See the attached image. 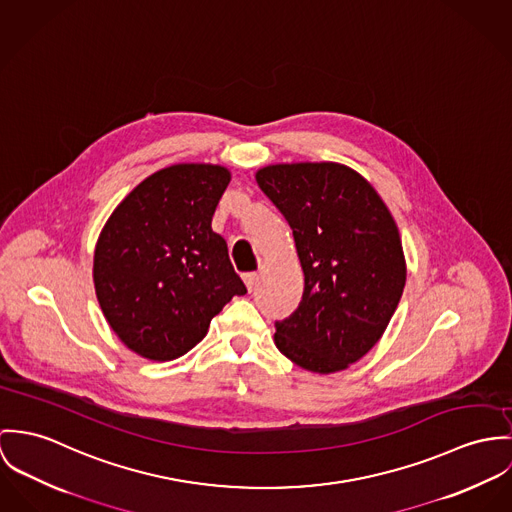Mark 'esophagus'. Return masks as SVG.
<instances>
[{"instance_id": "obj_1", "label": "esophagus", "mask_w": 512, "mask_h": 512, "mask_svg": "<svg viewBox=\"0 0 512 512\" xmlns=\"http://www.w3.org/2000/svg\"><path fill=\"white\" fill-rule=\"evenodd\" d=\"M243 283H245V286H247L249 290H253L255 284L259 283V275H257V273H245V275H243Z\"/></svg>"}]
</instances>
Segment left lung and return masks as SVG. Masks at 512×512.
<instances>
[{
	"mask_svg": "<svg viewBox=\"0 0 512 512\" xmlns=\"http://www.w3.org/2000/svg\"><path fill=\"white\" fill-rule=\"evenodd\" d=\"M255 178L292 229L304 271L302 300L275 324V343L306 371H343L397 310L406 283L397 224L375 188L340 163L269 165Z\"/></svg>",
	"mask_w": 512,
	"mask_h": 512,
	"instance_id": "1",
	"label": "left lung"
}]
</instances>
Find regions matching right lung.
<instances>
[{"mask_svg": "<svg viewBox=\"0 0 512 512\" xmlns=\"http://www.w3.org/2000/svg\"><path fill=\"white\" fill-rule=\"evenodd\" d=\"M231 174L182 163L147 176L114 210L94 251V286L117 338L151 361H171L208 334L247 292L212 216Z\"/></svg>", "mask_w": 512, "mask_h": 512, "instance_id": "add662e5", "label": "right lung"}]
</instances>
